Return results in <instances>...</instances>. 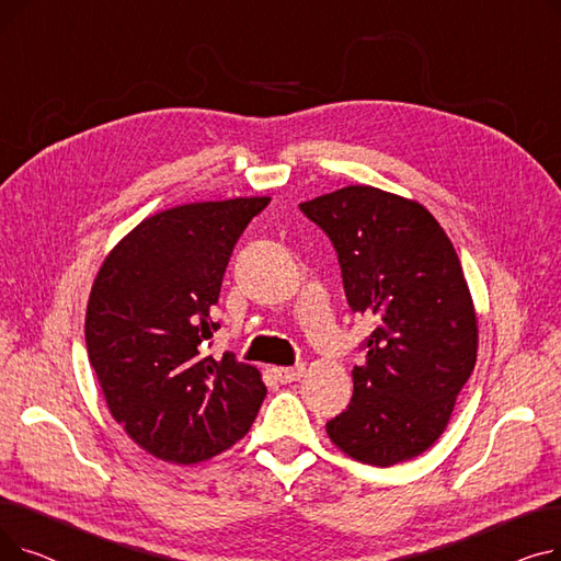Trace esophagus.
<instances>
[{"instance_id":"34e87169","label":"esophagus","mask_w":561,"mask_h":561,"mask_svg":"<svg viewBox=\"0 0 561 561\" xmlns=\"http://www.w3.org/2000/svg\"><path fill=\"white\" fill-rule=\"evenodd\" d=\"M275 377L282 385H290V381H298L305 375V366H290V368H275Z\"/></svg>"}]
</instances>
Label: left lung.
Here are the masks:
<instances>
[{
  "label": "left lung",
  "mask_w": 561,
  "mask_h": 561,
  "mask_svg": "<svg viewBox=\"0 0 561 561\" xmlns=\"http://www.w3.org/2000/svg\"><path fill=\"white\" fill-rule=\"evenodd\" d=\"M300 211L330 236L352 311L377 318L355 391L328 434L350 457L393 466L444 434L478 359V318L459 256L419 202L347 186Z\"/></svg>",
  "instance_id": "8db88e82"
}]
</instances>
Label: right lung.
I'll use <instances>...</instances> for the list:
<instances>
[{"instance_id":"right-lung-1","label":"right lung","mask_w":561,"mask_h":561,"mask_svg":"<svg viewBox=\"0 0 561 561\" xmlns=\"http://www.w3.org/2000/svg\"><path fill=\"white\" fill-rule=\"evenodd\" d=\"M271 197L174 206L104 259L85 347L113 419L150 455L197 463L243 438L265 398L254 366L204 355L236 241Z\"/></svg>"}]
</instances>
